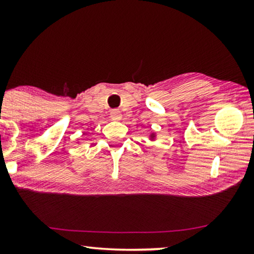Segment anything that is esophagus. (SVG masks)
Listing matches in <instances>:
<instances>
[{
  "mask_svg": "<svg viewBox=\"0 0 254 254\" xmlns=\"http://www.w3.org/2000/svg\"><path fill=\"white\" fill-rule=\"evenodd\" d=\"M110 117L112 118L113 120H121V118H123V114L119 110H112L110 113Z\"/></svg>",
  "mask_w": 254,
  "mask_h": 254,
  "instance_id": "esophagus-1",
  "label": "esophagus"
}]
</instances>
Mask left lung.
I'll list each match as a JSON object with an SVG mask.
<instances>
[{
	"instance_id": "obj_1",
	"label": "left lung",
	"mask_w": 254,
	"mask_h": 254,
	"mask_svg": "<svg viewBox=\"0 0 254 254\" xmlns=\"http://www.w3.org/2000/svg\"><path fill=\"white\" fill-rule=\"evenodd\" d=\"M155 138H156V133H151L150 136H149V140L155 141Z\"/></svg>"
}]
</instances>
